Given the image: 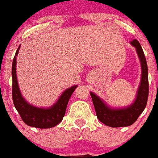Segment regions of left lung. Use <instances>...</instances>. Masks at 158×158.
<instances>
[{"instance_id": "1", "label": "left lung", "mask_w": 158, "mask_h": 158, "mask_svg": "<svg viewBox=\"0 0 158 158\" xmlns=\"http://www.w3.org/2000/svg\"><path fill=\"white\" fill-rule=\"evenodd\" d=\"M131 44L137 50L142 67V77L139 87L137 90V97L134 102L125 108L113 109L106 106L100 97L93 92H91L92 102L94 105L96 114L101 123L111 127H122L133 124L137 120L141 113L145 109L148 102L149 93L148 84V69L145 55L139 41L134 39Z\"/></svg>"}]
</instances>
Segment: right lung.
Masks as SVG:
<instances>
[{
  "label": "right lung",
  "instance_id": "1",
  "mask_svg": "<svg viewBox=\"0 0 158 158\" xmlns=\"http://www.w3.org/2000/svg\"><path fill=\"white\" fill-rule=\"evenodd\" d=\"M18 49L14 56L12 62V99L14 106L21 116V119L27 125L37 128H50L60 123L66 113V106L75 89L77 86H73L61 95L57 102L49 108H40L31 105L25 100L19 89L16 78V56L18 55Z\"/></svg>",
  "mask_w": 158,
  "mask_h": 158
}]
</instances>
